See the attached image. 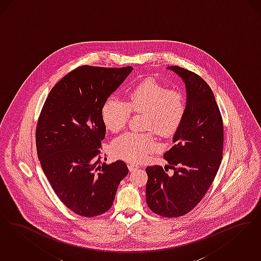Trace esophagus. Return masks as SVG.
I'll return each mask as SVG.
<instances>
[{
    "label": "esophagus",
    "mask_w": 261,
    "mask_h": 261,
    "mask_svg": "<svg viewBox=\"0 0 261 261\" xmlns=\"http://www.w3.org/2000/svg\"><path fill=\"white\" fill-rule=\"evenodd\" d=\"M127 168H128V170H129V171H134V170H137L138 166H136V165H134V164H128V165H127Z\"/></svg>",
    "instance_id": "34e87169"
}]
</instances>
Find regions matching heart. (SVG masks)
Masks as SVG:
<instances>
[{"label":"heart","mask_w":261,"mask_h":261,"mask_svg":"<svg viewBox=\"0 0 261 261\" xmlns=\"http://www.w3.org/2000/svg\"><path fill=\"white\" fill-rule=\"evenodd\" d=\"M132 112L144 113L143 128L147 133H125L112 143L114 155L130 163H141L159 145L156 132L163 137L174 136L186 113V99L181 91L168 90L154 79L138 84L127 95L126 102L110 97L102 106V120L106 127L118 133L127 125Z\"/></svg>","instance_id":"b5f03b06"}]
</instances>
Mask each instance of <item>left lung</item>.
<instances>
[{
	"instance_id": "1",
	"label": "left lung",
	"mask_w": 261,
	"mask_h": 261,
	"mask_svg": "<svg viewBox=\"0 0 261 261\" xmlns=\"http://www.w3.org/2000/svg\"><path fill=\"white\" fill-rule=\"evenodd\" d=\"M169 69L185 83L186 113L173 136L174 145L164 154L173 174L157 165L146 169V202L154 214L170 218L188 214L204 198L221 164L224 133L215 94L205 81L180 66Z\"/></svg>"
}]
</instances>
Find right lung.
Wrapping results in <instances>:
<instances>
[{
  "instance_id": "1",
  "label": "right lung",
  "mask_w": 261,
  "mask_h": 261,
  "mask_svg": "<svg viewBox=\"0 0 261 261\" xmlns=\"http://www.w3.org/2000/svg\"><path fill=\"white\" fill-rule=\"evenodd\" d=\"M133 69L79 66L51 89L39 116L36 146L42 169L59 200L79 216L108 212L128 173L123 161L101 164V110Z\"/></svg>"
}]
</instances>
